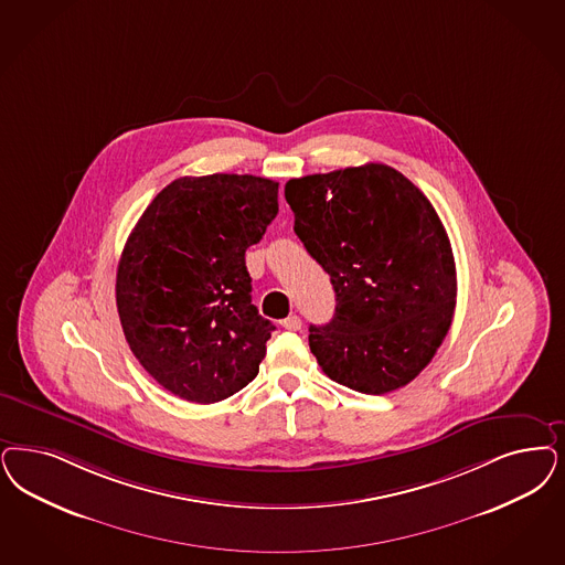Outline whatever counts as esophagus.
<instances>
[{
	"label": "esophagus",
	"instance_id": "34e87169",
	"mask_svg": "<svg viewBox=\"0 0 565 565\" xmlns=\"http://www.w3.org/2000/svg\"><path fill=\"white\" fill-rule=\"evenodd\" d=\"M281 328L288 331H300V328H302V319H300L298 315H290V317H286V319L281 321Z\"/></svg>",
	"mask_w": 565,
	"mask_h": 565
}]
</instances>
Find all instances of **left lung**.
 <instances>
[{"label": "left lung", "instance_id": "8db88e82", "mask_svg": "<svg viewBox=\"0 0 565 565\" xmlns=\"http://www.w3.org/2000/svg\"><path fill=\"white\" fill-rule=\"evenodd\" d=\"M286 200L335 292L330 323L309 328L317 363L363 394L407 386L443 344L457 300L450 242L428 198L370 162L290 179Z\"/></svg>", "mask_w": 565, "mask_h": 565}]
</instances>
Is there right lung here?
<instances>
[{
	"instance_id": "right-lung-1",
	"label": "right lung",
	"mask_w": 565,
	"mask_h": 565,
	"mask_svg": "<svg viewBox=\"0 0 565 565\" xmlns=\"http://www.w3.org/2000/svg\"><path fill=\"white\" fill-rule=\"evenodd\" d=\"M277 188L254 175L175 179L120 254L117 309L129 349L183 401L232 396L265 359L275 326L253 305L246 250L279 211Z\"/></svg>"
}]
</instances>
